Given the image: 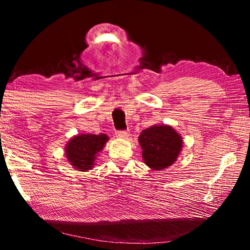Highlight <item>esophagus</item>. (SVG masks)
Segmentation results:
<instances>
[{
  "mask_svg": "<svg viewBox=\"0 0 250 250\" xmlns=\"http://www.w3.org/2000/svg\"><path fill=\"white\" fill-rule=\"evenodd\" d=\"M116 135L119 138H126L129 135L128 130H118L116 132Z\"/></svg>",
  "mask_w": 250,
  "mask_h": 250,
  "instance_id": "1",
  "label": "esophagus"
}]
</instances>
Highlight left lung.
<instances>
[{
	"mask_svg": "<svg viewBox=\"0 0 250 250\" xmlns=\"http://www.w3.org/2000/svg\"><path fill=\"white\" fill-rule=\"evenodd\" d=\"M142 158L152 170L172 166L182 149L181 135L170 125H154L139 135Z\"/></svg>",
	"mask_w": 250,
	"mask_h": 250,
	"instance_id": "8db88e82",
	"label": "left lung"
}]
</instances>
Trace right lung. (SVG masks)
Listing matches in <instances>:
<instances>
[{"instance_id":"add662e5","label":"right lung","mask_w":250,"mask_h":250,"mask_svg":"<svg viewBox=\"0 0 250 250\" xmlns=\"http://www.w3.org/2000/svg\"><path fill=\"white\" fill-rule=\"evenodd\" d=\"M108 137L105 134H80L71 139L66 146V156L71 166L88 171L94 166L96 155L103 150Z\"/></svg>"}]
</instances>
